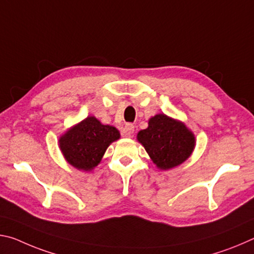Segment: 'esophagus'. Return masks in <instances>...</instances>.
I'll return each instance as SVG.
<instances>
[{
	"label": "esophagus",
	"instance_id": "esophagus-1",
	"mask_svg": "<svg viewBox=\"0 0 254 254\" xmlns=\"http://www.w3.org/2000/svg\"><path fill=\"white\" fill-rule=\"evenodd\" d=\"M133 132H134V126L131 123L126 124V127H124V134H126V136H130L133 134Z\"/></svg>",
	"mask_w": 254,
	"mask_h": 254
}]
</instances>
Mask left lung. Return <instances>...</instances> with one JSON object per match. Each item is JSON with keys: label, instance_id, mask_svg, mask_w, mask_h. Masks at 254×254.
Segmentation results:
<instances>
[{"label": "left lung", "instance_id": "obj_1", "mask_svg": "<svg viewBox=\"0 0 254 254\" xmlns=\"http://www.w3.org/2000/svg\"><path fill=\"white\" fill-rule=\"evenodd\" d=\"M137 140L160 169L183 163L195 147V136L185 124L165 114L150 119L149 127L137 133Z\"/></svg>", "mask_w": 254, "mask_h": 254}]
</instances>
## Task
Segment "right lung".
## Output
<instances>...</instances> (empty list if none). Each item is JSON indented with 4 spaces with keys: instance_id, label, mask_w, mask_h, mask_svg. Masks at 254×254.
Returning a JSON list of instances; mask_svg holds the SVG:
<instances>
[{
    "instance_id": "obj_1",
    "label": "right lung",
    "mask_w": 254,
    "mask_h": 254,
    "mask_svg": "<svg viewBox=\"0 0 254 254\" xmlns=\"http://www.w3.org/2000/svg\"><path fill=\"white\" fill-rule=\"evenodd\" d=\"M120 137L114 127L103 126L96 118L89 117L71 127L59 140L66 160L79 170H91L100 163L106 149Z\"/></svg>"
}]
</instances>
